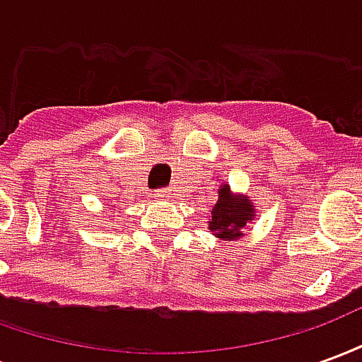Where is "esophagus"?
Wrapping results in <instances>:
<instances>
[{
	"instance_id": "esophagus-1",
	"label": "esophagus",
	"mask_w": 362,
	"mask_h": 362,
	"mask_svg": "<svg viewBox=\"0 0 362 362\" xmlns=\"http://www.w3.org/2000/svg\"><path fill=\"white\" fill-rule=\"evenodd\" d=\"M153 196L157 197V199H166V197H170V189L168 188H163V189H157Z\"/></svg>"
}]
</instances>
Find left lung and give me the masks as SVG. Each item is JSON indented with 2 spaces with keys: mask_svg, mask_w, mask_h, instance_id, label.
Listing matches in <instances>:
<instances>
[{
  "mask_svg": "<svg viewBox=\"0 0 362 362\" xmlns=\"http://www.w3.org/2000/svg\"><path fill=\"white\" fill-rule=\"evenodd\" d=\"M252 219H254V207L250 205V199H236L230 196V189L223 186L209 221L213 235L235 240L243 235L240 228L246 227V223Z\"/></svg>",
  "mask_w": 362,
  "mask_h": 362,
  "instance_id": "obj_1",
  "label": "left lung"
}]
</instances>
